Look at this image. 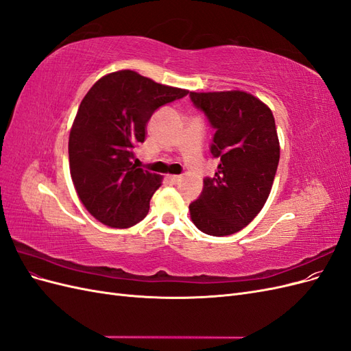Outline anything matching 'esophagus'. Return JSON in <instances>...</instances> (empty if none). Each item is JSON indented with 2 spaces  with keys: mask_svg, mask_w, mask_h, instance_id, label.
Returning a JSON list of instances; mask_svg holds the SVG:
<instances>
[{
  "mask_svg": "<svg viewBox=\"0 0 351 351\" xmlns=\"http://www.w3.org/2000/svg\"><path fill=\"white\" fill-rule=\"evenodd\" d=\"M168 182L173 183V184H178L180 182H182V177H180V176H168Z\"/></svg>",
  "mask_w": 351,
  "mask_h": 351,
  "instance_id": "obj_1",
  "label": "esophagus"
}]
</instances>
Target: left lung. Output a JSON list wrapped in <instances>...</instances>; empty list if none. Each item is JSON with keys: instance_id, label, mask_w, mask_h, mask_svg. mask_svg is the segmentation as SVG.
Returning <instances> with one entry per match:
<instances>
[{"instance_id": "8db88e82", "label": "left lung", "mask_w": 351, "mask_h": 351, "mask_svg": "<svg viewBox=\"0 0 351 351\" xmlns=\"http://www.w3.org/2000/svg\"><path fill=\"white\" fill-rule=\"evenodd\" d=\"M190 101L215 130L209 151L219 164L204 178L199 197L189 205L195 226L205 234H234L267 202L280 161V143L271 110L253 95L190 92Z\"/></svg>"}]
</instances>
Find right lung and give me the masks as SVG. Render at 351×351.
<instances>
[{
	"label": "right lung",
	"mask_w": 351,
	"mask_h": 351,
	"mask_svg": "<svg viewBox=\"0 0 351 351\" xmlns=\"http://www.w3.org/2000/svg\"><path fill=\"white\" fill-rule=\"evenodd\" d=\"M187 93L121 70L83 98L69 139L70 173L82 204L102 224L129 228L147 215L161 180L132 162L134 149L152 114Z\"/></svg>",
	"instance_id": "right-lung-1"
}]
</instances>
